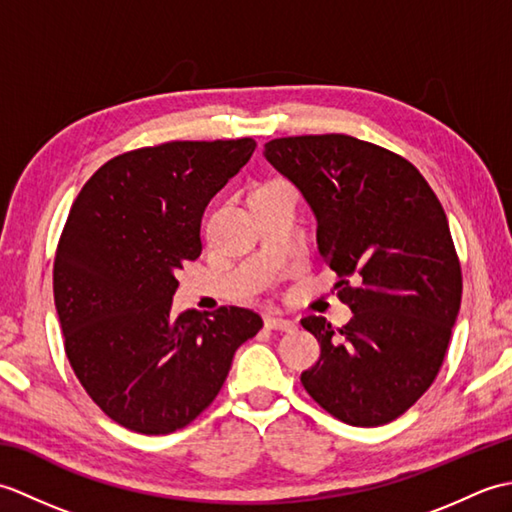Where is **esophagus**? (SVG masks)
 Returning a JSON list of instances; mask_svg holds the SVG:
<instances>
[{
	"mask_svg": "<svg viewBox=\"0 0 512 512\" xmlns=\"http://www.w3.org/2000/svg\"><path fill=\"white\" fill-rule=\"evenodd\" d=\"M266 328L270 330H281V332H295L297 323L290 319H279V317H266Z\"/></svg>",
	"mask_w": 512,
	"mask_h": 512,
	"instance_id": "obj_1",
	"label": "esophagus"
}]
</instances>
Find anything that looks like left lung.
Masks as SVG:
<instances>
[{
    "label": "left lung",
    "instance_id": "8db88e82",
    "mask_svg": "<svg viewBox=\"0 0 512 512\" xmlns=\"http://www.w3.org/2000/svg\"><path fill=\"white\" fill-rule=\"evenodd\" d=\"M264 158L310 204L354 314L339 334L323 317L301 321L321 345L303 387L354 427L396 420L436 380L460 312L447 213L409 160L352 136L277 138Z\"/></svg>",
    "mask_w": 512,
    "mask_h": 512
}]
</instances>
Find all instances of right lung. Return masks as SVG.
<instances>
[{
  "instance_id": "right-lung-1",
  "label": "right lung",
  "mask_w": 512,
  "mask_h": 512,
  "mask_svg": "<svg viewBox=\"0 0 512 512\" xmlns=\"http://www.w3.org/2000/svg\"><path fill=\"white\" fill-rule=\"evenodd\" d=\"M253 138L176 140L116 156L85 182L54 257V306L83 389L145 436L187 427L220 394L235 350L262 330L224 306L171 314L202 253L206 204L253 156Z\"/></svg>"
}]
</instances>
